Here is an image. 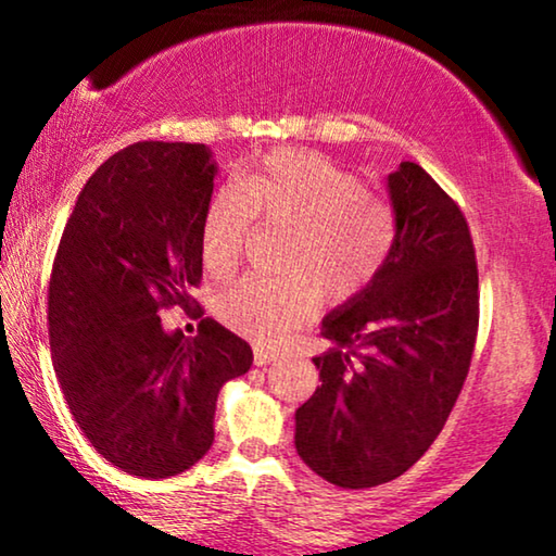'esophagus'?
<instances>
[{"label": "esophagus", "mask_w": 556, "mask_h": 556, "mask_svg": "<svg viewBox=\"0 0 556 556\" xmlns=\"http://www.w3.org/2000/svg\"><path fill=\"white\" fill-rule=\"evenodd\" d=\"M278 356L273 354V352H268V349H263V346H255V364L257 367H265V364H270V362H276Z\"/></svg>", "instance_id": "esophagus-1"}]
</instances>
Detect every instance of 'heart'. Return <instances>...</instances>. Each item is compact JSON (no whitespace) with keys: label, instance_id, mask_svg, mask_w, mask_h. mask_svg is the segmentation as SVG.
Returning a JSON list of instances; mask_svg holds the SVG:
<instances>
[{"label":"heart","instance_id":"obj_1","mask_svg":"<svg viewBox=\"0 0 556 556\" xmlns=\"http://www.w3.org/2000/svg\"><path fill=\"white\" fill-rule=\"evenodd\" d=\"M286 227L280 268L295 276H248L219 293L217 316L230 329L276 346L316 308V283L331 299L362 291L382 268L394 242V212L352 172L301 149L261 159L212 197L202 225V265L230 276L253 225Z\"/></svg>","mask_w":556,"mask_h":556}]
</instances>
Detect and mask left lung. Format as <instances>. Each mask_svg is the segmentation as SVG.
<instances>
[{"label": "left lung", "instance_id": "1", "mask_svg": "<svg viewBox=\"0 0 556 556\" xmlns=\"http://www.w3.org/2000/svg\"><path fill=\"white\" fill-rule=\"evenodd\" d=\"M390 255L367 288L321 324L329 352L295 409V451L341 489L413 468L440 435L468 377L478 333V268L466 217L415 162L387 177Z\"/></svg>", "mask_w": 556, "mask_h": 556}]
</instances>
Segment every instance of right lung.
Listing matches in <instances>:
<instances>
[{"mask_svg":"<svg viewBox=\"0 0 556 556\" xmlns=\"http://www.w3.org/2000/svg\"><path fill=\"white\" fill-rule=\"evenodd\" d=\"M217 164L204 143L139 141L98 166L52 263L55 375L90 445L141 478L192 468L215 440L217 394L253 349L212 318L187 339L159 311L197 301Z\"/></svg>","mask_w":556,"mask_h":556,"instance_id":"1","label":"right lung"}]
</instances>
